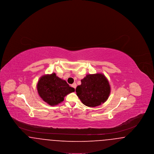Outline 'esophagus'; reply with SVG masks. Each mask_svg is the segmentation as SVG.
I'll return each instance as SVG.
<instances>
[{"label":"esophagus","mask_w":154,"mask_h":154,"mask_svg":"<svg viewBox=\"0 0 154 154\" xmlns=\"http://www.w3.org/2000/svg\"><path fill=\"white\" fill-rule=\"evenodd\" d=\"M72 87L73 88H74V89H75L76 87H77V84H76L75 83H73V84L72 85Z\"/></svg>","instance_id":"obj_1"}]
</instances>
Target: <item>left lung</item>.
I'll use <instances>...</instances> for the list:
<instances>
[{"instance_id":"1","label":"left lung","mask_w":154,"mask_h":154,"mask_svg":"<svg viewBox=\"0 0 154 154\" xmlns=\"http://www.w3.org/2000/svg\"><path fill=\"white\" fill-rule=\"evenodd\" d=\"M81 81V84L77 87L75 92L84 105L94 107L108 99L111 88L109 81L104 74H87Z\"/></svg>"}]
</instances>
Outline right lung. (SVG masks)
I'll return each mask as SVG.
<instances>
[{"instance_id":"obj_1","label":"right lung","mask_w":154,"mask_h":154,"mask_svg":"<svg viewBox=\"0 0 154 154\" xmlns=\"http://www.w3.org/2000/svg\"><path fill=\"white\" fill-rule=\"evenodd\" d=\"M37 89L40 97L50 106L63 102L65 96L75 91L66 81L59 78L54 73L41 77L38 81Z\"/></svg>"}]
</instances>
